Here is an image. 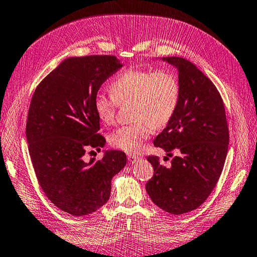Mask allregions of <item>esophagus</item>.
I'll list each match as a JSON object with an SVG mask.
<instances>
[{
  "instance_id": "1",
  "label": "esophagus",
  "mask_w": 257,
  "mask_h": 257,
  "mask_svg": "<svg viewBox=\"0 0 257 257\" xmlns=\"http://www.w3.org/2000/svg\"><path fill=\"white\" fill-rule=\"evenodd\" d=\"M128 160L132 164H135L136 162H137V160H139V157L138 156H136V155H133V154H129L128 155Z\"/></svg>"
}]
</instances>
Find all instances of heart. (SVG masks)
I'll use <instances>...</instances> for the list:
<instances>
[{
	"instance_id": "b5f03b06",
	"label": "heart",
	"mask_w": 257,
	"mask_h": 257,
	"mask_svg": "<svg viewBox=\"0 0 257 257\" xmlns=\"http://www.w3.org/2000/svg\"><path fill=\"white\" fill-rule=\"evenodd\" d=\"M111 95L98 93L93 107L98 118L112 124L119 105H130L135 121L115 130L109 137L112 147L125 153H137L152 129L165 128L177 111L182 90L179 80L167 69H128L110 85Z\"/></svg>"
}]
</instances>
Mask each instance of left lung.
Returning <instances> with one entry per match:
<instances>
[{
    "label": "left lung",
    "instance_id": "obj_1",
    "mask_svg": "<svg viewBox=\"0 0 257 257\" xmlns=\"http://www.w3.org/2000/svg\"><path fill=\"white\" fill-rule=\"evenodd\" d=\"M178 70L180 101L177 111L154 145L174 156L169 167L148 156L154 176L146 184L153 202L167 213L180 215L199 207L217 184L228 150L229 132L224 101L217 88L188 60L163 58ZM165 157V160L169 159Z\"/></svg>",
    "mask_w": 257,
    "mask_h": 257
}]
</instances>
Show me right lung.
<instances>
[{
	"mask_svg": "<svg viewBox=\"0 0 257 257\" xmlns=\"http://www.w3.org/2000/svg\"><path fill=\"white\" fill-rule=\"evenodd\" d=\"M121 67L114 55L69 58L34 90L25 128L30 157L45 196L68 214L88 215L107 203L111 179L127 162L120 150L85 162L89 149L105 144L94 98Z\"/></svg>",
	"mask_w": 257,
	"mask_h": 257,
	"instance_id": "1",
	"label": "right lung"
}]
</instances>
